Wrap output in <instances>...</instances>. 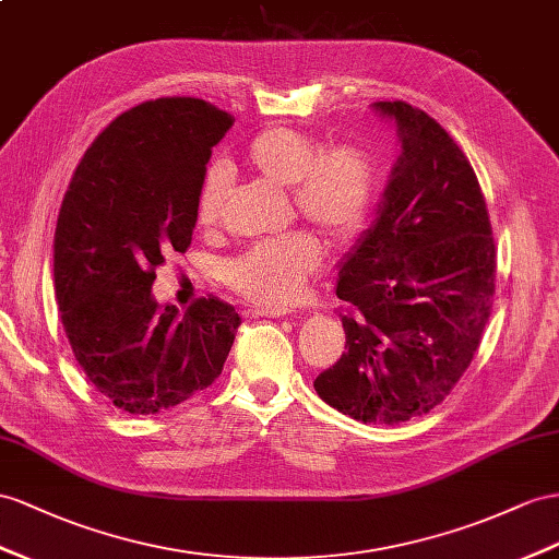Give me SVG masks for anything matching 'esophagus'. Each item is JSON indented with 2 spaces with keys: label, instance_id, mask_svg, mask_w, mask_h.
Listing matches in <instances>:
<instances>
[{
  "label": "esophagus",
  "instance_id": "1",
  "mask_svg": "<svg viewBox=\"0 0 559 559\" xmlns=\"http://www.w3.org/2000/svg\"><path fill=\"white\" fill-rule=\"evenodd\" d=\"M254 317L281 319V317H290V309H281V307H262V309H254Z\"/></svg>",
  "mask_w": 559,
  "mask_h": 559
}]
</instances>
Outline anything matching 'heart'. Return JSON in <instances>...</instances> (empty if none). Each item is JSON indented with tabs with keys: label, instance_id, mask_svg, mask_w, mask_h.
Segmentation results:
<instances>
[{
	"label": "heart",
	"instance_id": "1",
	"mask_svg": "<svg viewBox=\"0 0 559 559\" xmlns=\"http://www.w3.org/2000/svg\"><path fill=\"white\" fill-rule=\"evenodd\" d=\"M248 175L288 189L299 217L331 242H347L361 231L373 200V171L354 146H321L293 127H269L240 155ZM228 198V171L210 167L200 183L195 217L203 228L217 226ZM321 264V246L309 234L254 242L226 264V281L262 307L293 302L309 274Z\"/></svg>",
	"mask_w": 559,
	"mask_h": 559
}]
</instances>
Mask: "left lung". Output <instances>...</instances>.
I'll return each mask as SVG.
<instances>
[{
	"mask_svg": "<svg viewBox=\"0 0 559 559\" xmlns=\"http://www.w3.org/2000/svg\"><path fill=\"white\" fill-rule=\"evenodd\" d=\"M396 157L378 217L337 264L347 345L313 380L345 416L396 425L451 394L475 356L496 290V246L475 169L443 127L404 102Z\"/></svg>",
	"mask_w": 559,
	"mask_h": 559,
	"instance_id": "1",
	"label": "left lung"
}]
</instances>
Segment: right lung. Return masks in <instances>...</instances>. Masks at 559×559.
I'll list each match as a JSON object with an SVG mask.
<instances>
[{"instance_id":"obj_1","label":"right lung","mask_w":559,"mask_h":559,"mask_svg":"<svg viewBox=\"0 0 559 559\" xmlns=\"http://www.w3.org/2000/svg\"><path fill=\"white\" fill-rule=\"evenodd\" d=\"M231 116L189 96L122 112L84 153L53 240V290L84 376L112 406L155 416L219 378L240 317L217 297L179 313L151 293L186 252L212 146Z\"/></svg>"}]
</instances>
